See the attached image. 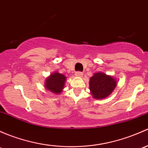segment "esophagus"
I'll return each mask as SVG.
<instances>
[{
  "instance_id": "esophagus-1",
  "label": "esophagus",
  "mask_w": 148,
  "mask_h": 148,
  "mask_svg": "<svg viewBox=\"0 0 148 148\" xmlns=\"http://www.w3.org/2000/svg\"><path fill=\"white\" fill-rule=\"evenodd\" d=\"M75 76L77 77H82L83 76V74L82 72H80V71H77V72L75 73Z\"/></svg>"
}]
</instances>
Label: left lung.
I'll list each match as a JSON object with an SVG mask.
<instances>
[{
	"mask_svg": "<svg viewBox=\"0 0 148 148\" xmlns=\"http://www.w3.org/2000/svg\"><path fill=\"white\" fill-rule=\"evenodd\" d=\"M117 85V80L103 72L95 73L90 78L89 89L94 99H103L111 94Z\"/></svg>",
	"mask_w": 148,
	"mask_h": 148,
	"instance_id": "1",
	"label": "left lung"
}]
</instances>
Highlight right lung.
<instances>
[{
  "label": "right lung",
  "mask_w": 148,
  "mask_h": 148,
  "mask_svg": "<svg viewBox=\"0 0 148 148\" xmlns=\"http://www.w3.org/2000/svg\"><path fill=\"white\" fill-rule=\"evenodd\" d=\"M66 81V77L64 74L55 71L46 78L45 87L46 89L54 94H60L64 88Z\"/></svg>",
  "instance_id": "add662e5"
}]
</instances>
